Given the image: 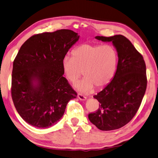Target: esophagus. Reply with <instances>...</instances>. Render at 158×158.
I'll list each match as a JSON object with an SVG mask.
<instances>
[{"label":"esophagus","instance_id":"obj_1","mask_svg":"<svg viewBox=\"0 0 158 158\" xmlns=\"http://www.w3.org/2000/svg\"><path fill=\"white\" fill-rule=\"evenodd\" d=\"M77 98L81 101H85L87 99L86 96H84L83 94H77Z\"/></svg>","mask_w":158,"mask_h":158}]
</instances>
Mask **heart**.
Returning <instances> with one entry per match:
<instances>
[{
	"mask_svg": "<svg viewBox=\"0 0 158 158\" xmlns=\"http://www.w3.org/2000/svg\"><path fill=\"white\" fill-rule=\"evenodd\" d=\"M63 58L62 70L69 81H77L84 73L85 77L74 84L77 90L91 93L95 87L107 86L114 76L117 66V53L110 45L85 44L77 46Z\"/></svg>",
	"mask_w": 158,
	"mask_h": 158,
	"instance_id": "b5f03b06",
	"label": "heart"
}]
</instances>
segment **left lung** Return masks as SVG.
Here are the masks:
<instances>
[{"label": "left lung", "instance_id": "left-lung-1", "mask_svg": "<svg viewBox=\"0 0 158 158\" xmlns=\"http://www.w3.org/2000/svg\"><path fill=\"white\" fill-rule=\"evenodd\" d=\"M95 38L112 43L118 63L112 81L94 96L100 103L99 108L88 118L101 131H112L128 123L139 109L147 85L146 64L142 55L124 36Z\"/></svg>", "mask_w": 158, "mask_h": 158}]
</instances>
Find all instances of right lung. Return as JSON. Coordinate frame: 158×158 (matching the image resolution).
I'll return each instance as SVG.
<instances>
[{"label":"right lung","instance_id":"add662e5","mask_svg":"<svg viewBox=\"0 0 158 158\" xmlns=\"http://www.w3.org/2000/svg\"><path fill=\"white\" fill-rule=\"evenodd\" d=\"M80 38L71 30L35 35L13 62L12 97L21 117L36 128L55 125L77 94L63 77L62 60Z\"/></svg>","mask_w":158,"mask_h":158}]
</instances>
